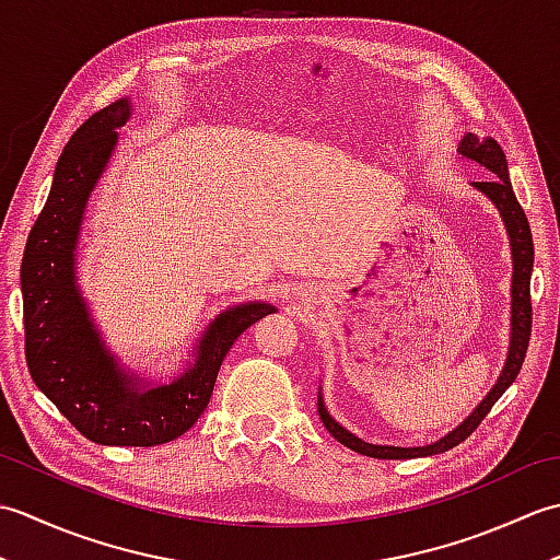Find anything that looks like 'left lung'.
I'll return each instance as SVG.
<instances>
[{
  "label": "left lung",
  "mask_w": 560,
  "mask_h": 560,
  "mask_svg": "<svg viewBox=\"0 0 560 560\" xmlns=\"http://www.w3.org/2000/svg\"><path fill=\"white\" fill-rule=\"evenodd\" d=\"M459 153L464 159L483 165L486 171L493 173L489 180L483 183H471L474 187L489 197L495 209L501 211L505 231L510 235V249H513V307H510V349H508V361L503 365V373L498 377V383L483 401L474 409L467 419H464L455 431H450L431 445L423 447H392V445H373L365 443V440L355 438L347 428L339 425L325 409L323 395L317 397V413L323 419L327 431L339 440L341 445H347L353 452H361L365 457L375 459H413V457H428V455H440L450 447L459 445L464 438H469L477 425L486 419V413L491 411L493 404L501 399L503 392L515 383L522 363H525L527 347H529V335H532V295H529V279H532V267H534V243H532V231L529 221L522 211L520 201L513 192V185H510L508 177V161L505 153L495 139L486 137L479 139L477 135H464L459 141Z\"/></svg>",
  "instance_id": "left-lung-1"
}]
</instances>
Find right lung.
Wrapping results in <instances>:
<instances>
[{
	"instance_id": "add662e5",
	"label": "right lung",
	"mask_w": 560,
	"mask_h": 560,
	"mask_svg": "<svg viewBox=\"0 0 560 560\" xmlns=\"http://www.w3.org/2000/svg\"><path fill=\"white\" fill-rule=\"evenodd\" d=\"M129 115L127 98L93 113L57 161L21 261L23 329L33 383L83 438L98 445L151 447L195 425L233 341L277 307L255 301L221 313L199 339L195 363L168 385L141 387L139 377L117 365L77 287L74 259L86 201Z\"/></svg>"
}]
</instances>
